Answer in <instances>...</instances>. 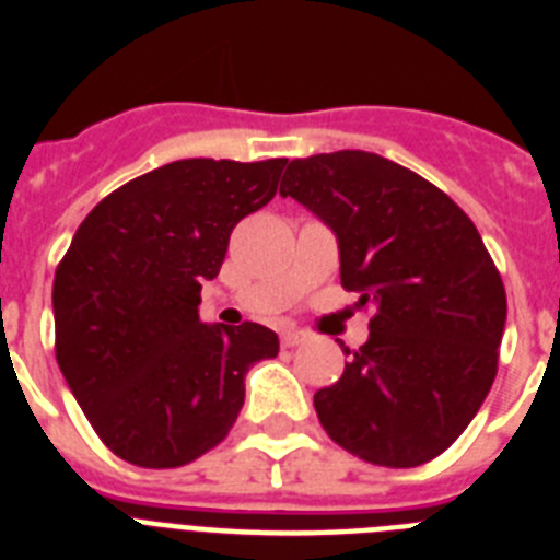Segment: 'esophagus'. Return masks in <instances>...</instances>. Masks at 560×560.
<instances>
[{
	"label": "esophagus",
	"mask_w": 560,
	"mask_h": 560,
	"mask_svg": "<svg viewBox=\"0 0 560 560\" xmlns=\"http://www.w3.org/2000/svg\"><path fill=\"white\" fill-rule=\"evenodd\" d=\"M305 339H308V334H305V330L291 328L283 334V348H296V345H303Z\"/></svg>",
	"instance_id": "obj_1"
}]
</instances>
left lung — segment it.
I'll use <instances>...</instances> for the list:
<instances>
[{
	"mask_svg": "<svg viewBox=\"0 0 560 560\" xmlns=\"http://www.w3.org/2000/svg\"><path fill=\"white\" fill-rule=\"evenodd\" d=\"M280 196L339 237L341 289L370 308V339L314 395L345 452L415 468L446 452L491 393L504 334L502 275L474 221L409 167L368 151L285 167Z\"/></svg>",
	"mask_w": 560,
	"mask_h": 560,
	"instance_id": "8db88e82",
	"label": "left lung"
}]
</instances>
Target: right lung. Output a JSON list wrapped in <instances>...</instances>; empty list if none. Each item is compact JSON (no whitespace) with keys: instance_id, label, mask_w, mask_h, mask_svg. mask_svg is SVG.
<instances>
[{"instance_id":"obj_1","label":"right lung","mask_w":560,"mask_h":560,"mask_svg":"<svg viewBox=\"0 0 560 560\" xmlns=\"http://www.w3.org/2000/svg\"><path fill=\"white\" fill-rule=\"evenodd\" d=\"M289 160H179L89 212L56 269V359L97 438L142 468L215 448L244 378L280 350L257 323L201 325V283L241 219L269 205Z\"/></svg>"}]
</instances>
